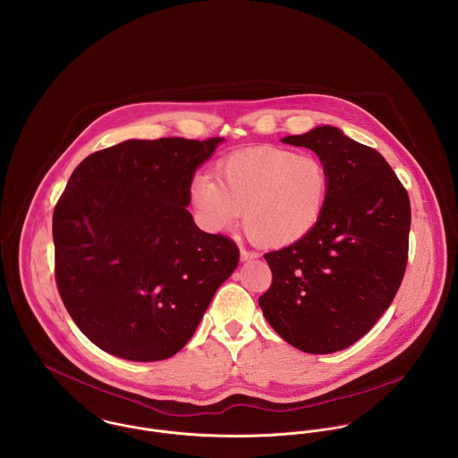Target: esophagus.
<instances>
[{
  "label": "esophagus",
  "mask_w": 458,
  "mask_h": 458,
  "mask_svg": "<svg viewBox=\"0 0 458 458\" xmlns=\"http://www.w3.org/2000/svg\"><path fill=\"white\" fill-rule=\"evenodd\" d=\"M256 258H258V252H252V250H247V249L240 250V259L242 261H250V259H256Z\"/></svg>",
  "instance_id": "obj_1"
}]
</instances>
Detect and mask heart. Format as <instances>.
Segmentation results:
<instances>
[{
  "label": "heart",
  "instance_id": "obj_1",
  "mask_svg": "<svg viewBox=\"0 0 458 458\" xmlns=\"http://www.w3.org/2000/svg\"><path fill=\"white\" fill-rule=\"evenodd\" d=\"M327 162L314 153L261 146L218 162L215 180L200 174L191 196L213 231L243 229L261 249H282L305 238L321 220L329 196Z\"/></svg>",
  "mask_w": 458,
  "mask_h": 458
}]
</instances>
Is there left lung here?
I'll list each match as a JSON object with an SVG mask.
<instances>
[{
  "label": "left lung",
  "instance_id": "8db88e82",
  "mask_svg": "<svg viewBox=\"0 0 458 458\" xmlns=\"http://www.w3.org/2000/svg\"><path fill=\"white\" fill-rule=\"evenodd\" d=\"M282 142L316 151L331 185L318 225L300 242L264 254L273 280L259 307L293 347L310 354L342 351L370 331L402 284L409 196L381 153L335 127Z\"/></svg>",
  "mask_w": 458,
  "mask_h": 458
}]
</instances>
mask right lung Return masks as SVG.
<instances>
[{
  "instance_id": "1",
  "label": "right lung",
  "mask_w": 458,
  "mask_h": 458,
  "mask_svg": "<svg viewBox=\"0 0 458 458\" xmlns=\"http://www.w3.org/2000/svg\"><path fill=\"white\" fill-rule=\"evenodd\" d=\"M222 137L125 140L86 157L53 215L55 275L77 327L131 361L174 356L240 261L187 209Z\"/></svg>"
}]
</instances>
